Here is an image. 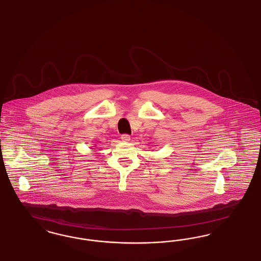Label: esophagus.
Listing matches in <instances>:
<instances>
[{"label":"esophagus","instance_id":"esophagus-1","mask_svg":"<svg viewBox=\"0 0 261 261\" xmlns=\"http://www.w3.org/2000/svg\"><path fill=\"white\" fill-rule=\"evenodd\" d=\"M121 138H122V140L123 141H129V139H130V136L129 135H126V134H124V135H122V137H121Z\"/></svg>","mask_w":261,"mask_h":261}]
</instances>
